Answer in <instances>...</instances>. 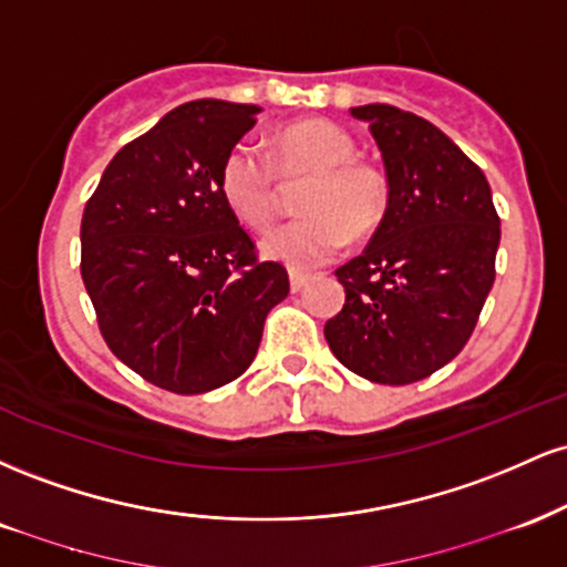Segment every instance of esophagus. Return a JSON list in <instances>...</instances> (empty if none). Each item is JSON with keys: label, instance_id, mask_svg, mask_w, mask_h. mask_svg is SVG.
Returning <instances> with one entry per match:
<instances>
[{"label": "esophagus", "instance_id": "esophagus-1", "mask_svg": "<svg viewBox=\"0 0 567 567\" xmlns=\"http://www.w3.org/2000/svg\"><path fill=\"white\" fill-rule=\"evenodd\" d=\"M306 282H309V275H303V271H296V269L290 271V290H292V292L303 290Z\"/></svg>", "mask_w": 567, "mask_h": 567}]
</instances>
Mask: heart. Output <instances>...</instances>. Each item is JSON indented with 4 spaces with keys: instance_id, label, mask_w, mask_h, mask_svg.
<instances>
[{
    "instance_id": "b5f03b06",
    "label": "heart",
    "mask_w": 567,
    "mask_h": 567,
    "mask_svg": "<svg viewBox=\"0 0 567 567\" xmlns=\"http://www.w3.org/2000/svg\"><path fill=\"white\" fill-rule=\"evenodd\" d=\"M271 148L282 178L309 175L296 202L303 216L264 239L261 250L271 261L315 269L341 250L347 234L365 237L381 224L389 202L386 178L354 157L357 146L347 130L328 120H301L279 130ZM218 188L239 224L250 231L269 229L279 188L269 159L256 146L237 143L226 152Z\"/></svg>"
}]
</instances>
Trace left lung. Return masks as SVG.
<instances>
[{
	"label": "left lung",
	"instance_id": "obj_1",
	"mask_svg": "<svg viewBox=\"0 0 567 567\" xmlns=\"http://www.w3.org/2000/svg\"><path fill=\"white\" fill-rule=\"evenodd\" d=\"M389 202L362 256L336 269L347 303L324 322L343 368L402 386L432 375L470 341L496 279L501 220L483 171L421 116L368 103Z\"/></svg>",
	"mask_w": 567,
	"mask_h": 567
}]
</instances>
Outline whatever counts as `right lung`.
<instances>
[{
	"label": "right lung",
	"instance_id": "right-lung-1",
	"mask_svg": "<svg viewBox=\"0 0 567 567\" xmlns=\"http://www.w3.org/2000/svg\"><path fill=\"white\" fill-rule=\"evenodd\" d=\"M258 112L213 97L173 109L114 154L84 205L80 269L103 341L173 394L239 379L290 292L285 266L258 261L218 188Z\"/></svg>",
	"mask_w": 567,
	"mask_h": 567
}]
</instances>
